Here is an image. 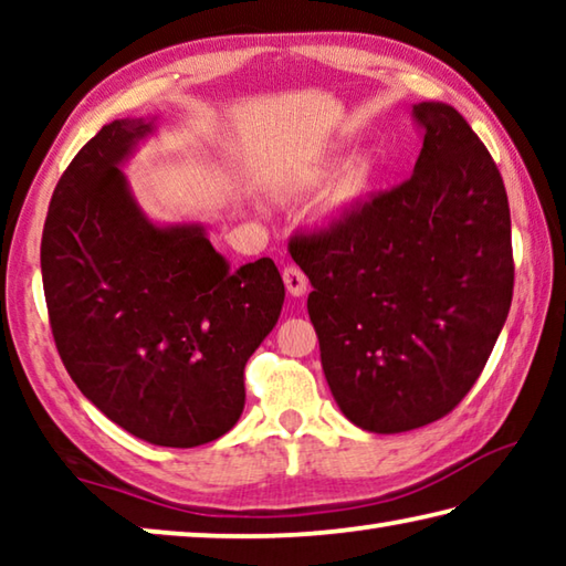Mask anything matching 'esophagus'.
<instances>
[{
  "instance_id": "esophagus-1",
  "label": "esophagus",
  "mask_w": 566,
  "mask_h": 566,
  "mask_svg": "<svg viewBox=\"0 0 566 566\" xmlns=\"http://www.w3.org/2000/svg\"><path fill=\"white\" fill-rule=\"evenodd\" d=\"M282 276L292 296H302L306 290H310V280H306V274L296 264H286L282 270Z\"/></svg>"
}]
</instances>
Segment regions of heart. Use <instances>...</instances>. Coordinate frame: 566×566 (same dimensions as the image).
I'll use <instances>...</instances> for the list:
<instances>
[{
    "label": "heart",
    "instance_id": "heart-1",
    "mask_svg": "<svg viewBox=\"0 0 566 566\" xmlns=\"http://www.w3.org/2000/svg\"><path fill=\"white\" fill-rule=\"evenodd\" d=\"M369 177V167L364 165V161H357V165H352L347 171V179H344V195H354V191H359L364 187V181Z\"/></svg>",
    "mask_w": 566,
    "mask_h": 566
}]
</instances>
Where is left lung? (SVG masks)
<instances>
[{"mask_svg": "<svg viewBox=\"0 0 566 566\" xmlns=\"http://www.w3.org/2000/svg\"><path fill=\"white\" fill-rule=\"evenodd\" d=\"M415 175L296 232L292 260L344 417L397 434L447 417L482 375L514 292L500 169L449 104L411 109Z\"/></svg>", "mask_w": 566, "mask_h": 566, "instance_id": "left-lung-1", "label": "left lung"}]
</instances>
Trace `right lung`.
I'll return each instance as SVG.
<instances>
[{
  "instance_id": "right-lung-1",
  "label": "right lung",
  "mask_w": 566,
  "mask_h": 566,
  "mask_svg": "<svg viewBox=\"0 0 566 566\" xmlns=\"http://www.w3.org/2000/svg\"><path fill=\"white\" fill-rule=\"evenodd\" d=\"M151 124H104L54 187L42 282L56 352L114 424L159 447L214 442L244 409V364L280 319L270 256L232 270L202 227L151 224L119 171Z\"/></svg>"
}]
</instances>
